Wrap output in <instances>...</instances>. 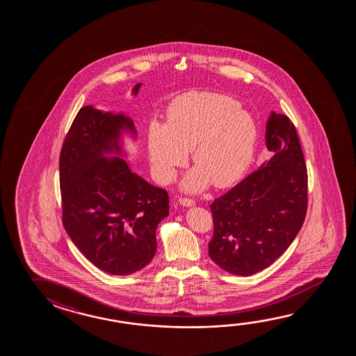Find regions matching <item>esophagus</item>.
<instances>
[{"label": "esophagus", "instance_id": "obj_1", "mask_svg": "<svg viewBox=\"0 0 356 356\" xmlns=\"http://www.w3.org/2000/svg\"><path fill=\"white\" fill-rule=\"evenodd\" d=\"M179 202H180V204H182V206H185V207H191V206L195 204V200L188 197H181L180 200H179Z\"/></svg>", "mask_w": 356, "mask_h": 356}]
</instances>
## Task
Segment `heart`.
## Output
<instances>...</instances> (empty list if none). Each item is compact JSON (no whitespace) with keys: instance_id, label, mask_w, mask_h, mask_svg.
<instances>
[{"instance_id":"obj_1","label":"heart","mask_w":356,"mask_h":356,"mask_svg":"<svg viewBox=\"0 0 356 356\" xmlns=\"http://www.w3.org/2000/svg\"><path fill=\"white\" fill-rule=\"evenodd\" d=\"M256 139V124L237 100L190 92L171 102L165 125L152 124L147 150L159 180L169 182L193 149L197 168L185 177L184 187L198 191L210 181L227 187L238 180L251 163Z\"/></svg>"}]
</instances>
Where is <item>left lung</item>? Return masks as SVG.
Returning <instances> with one entry per match:
<instances>
[{"label":"left lung","instance_id":"8db88e82","mask_svg":"<svg viewBox=\"0 0 356 356\" xmlns=\"http://www.w3.org/2000/svg\"><path fill=\"white\" fill-rule=\"evenodd\" d=\"M266 144L274 155L211 204V259L228 273L251 275L278 259L303 226L308 174L294 124L272 113Z\"/></svg>","mask_w":356,"mask_h":356}]
</instances>
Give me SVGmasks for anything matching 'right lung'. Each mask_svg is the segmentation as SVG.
I'll return each mask as SVG.
<instances>
[{"label":"right lung","instance_id":"add662e5","mask_svg":"<svg viewBox=\"0 0 356 356\" xmlns=\"http://www.w3.org/2000/svg\"><path fill=\"white\" fill-rule=\"evenodd\" d=\"M141 83L131 94L136 95ZM122 130L135 135L124 114L83 106L65 135L59 158L62 221L87 259L106 273L128 275L156 252V228L169 215V195L131 172L120 154Z\"/></svg>","mask_w":356,"mask_h":356}]
</instances>
